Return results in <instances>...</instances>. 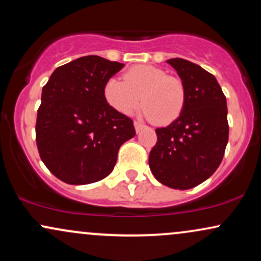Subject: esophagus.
I'll return each instance as SVG.
<instances>
[{
	"instance_id": "1",
	"label": "esophagus",
	"mask_w": 261,
	"mask_h": 261,
	"mask_svg": "<svg viewBox=\"0 0 261 261\" xmlns=\"http://www.w3.org/2000/svg\"><path fill=\"white\" fill-rule=\"evenodd\" d=\"M134 125H135V130H136V133H140V131L142 130V128L146 127V125L142 124V122H141V121H135Z\"/></svg>"
}]
</instances>
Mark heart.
<instances>
[{
	"mask_svg": "<svg viewBox=\"0 0 261 261\" xmlns=\"http://www.w3.org/2000/svg\"><path fill=\"white\" fill-rule=\"evenodd\" d=\"M104 98L119 113H134L142 101V114L161 125L179 118L185 104L181 80L168 76L149 65L134 66L124 73V81L110 79L104 87Z\"/></svg>",
	"mask_w": 261,
	"mask_h": 261,
	"instance_id": "heart-1",
	"label": "heart"
}]
</instances>
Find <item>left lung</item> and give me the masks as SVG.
Returning a JSON list of instances; mask_svg holds the SVG:
<instances>
[{
    "mask_svg": "<svg viewBox=\"0 0 261 261\" xmlns=\"http://www.w3.org/2000/svg\"><path fill=\"white\" fill-rule=\"evenodd\" d=\"M167 62L181 79L184 109L167 127L155 128L149 152L152 174L166 187L187 190L216 172L228 142L227 101L216 77L184 59Z\"/></svg>",
    "mask_w": 261,
    "mask_h": 261,
    "instance_id": "1",
    "label": "left lung"
}]
</instances>
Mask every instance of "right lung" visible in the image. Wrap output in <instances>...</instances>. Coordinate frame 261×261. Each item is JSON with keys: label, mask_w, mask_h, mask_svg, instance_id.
Listing matches in <instances>:
<instances>
[{"label": "right lung", "mask_w": 261, "mask_h": 261, "mask_svg": "<svg viewBox=\"0 0 261 261\" xmlns=\"http://www.w3.org/2000/svg\"><path fill=\"white\" fill-rule=\"evenodd\" d=\"M124 64L89 55L60 66L41 92L37 146L60 180L85 185L113 172L119 148L136 135L134 121L108 104L104 87Z\"/></svg>", "instance_id": "obj_1"}]
</instances>
